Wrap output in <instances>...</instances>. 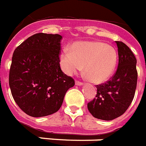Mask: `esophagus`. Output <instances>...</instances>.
Returning a JSON list of instances; mask_svg holds the SVG:
<instances>
[{"label":"esophagus","mask_w":146,"mask_h":146,"mask_svg":"<svg viewBox=\"0 0 146 146\" xmlns=\"http://www.w3.org/2000/svg\"><path fill=\"white\" fill-rule=\"evenodd\" d=\"M75 84H76V85H77V86H81V85H83V84H84V83L81 81H79V80H76Z\"/></svg>","instance_id":"1"}]
</instances>
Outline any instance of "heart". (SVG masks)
<instances>
[{
	"instance_id": "b5f03b06",
	"label": "heart",
	"mask_w": 146,
	"mask_h": 146,
	"mask_svg": "<svg viewBox=\"0 0 146 146\" xmlns=\"http://www.w3.org/2000/svg\"><path fill=\"white\" fill-rule=\"evenodd\" d=\"M62 70L72 75L84 66V73L94 83H101L111 76L117 62V53L113 46L102 42H77L59 56Z\"/></svg>"
}]
</instances>
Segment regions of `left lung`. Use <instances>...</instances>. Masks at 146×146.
I'll return each instance as SVG.
<instances>
[{"label": "left lung", "mask_w": 146, "mask_h": 146, "mask_svg": "<svg viewBox=\"0 0 146 146\" xmlns=\"http://www.w3.org/2000/svg\"><path fill=\"white\" fill-rule=\"evenodd\" d=\"M115 42L118 53L117 70L106 83L96 85V97L87 104L94 117L105 121L120 117L127 111L135 96L138 80L135 55L124 42Z\"/></svg>", "instance_id": "obj_1"}]
</instances>
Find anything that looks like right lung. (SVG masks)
I'll return each mask as SVG.
<instances>
[{"instance_id": "1", "label": "right lung", "mask_w": 146, "mask_h": 146, "mask_svg": "<svg viewBox=\"0 0 146 146\" xmlns=\"http://www.w3.org/2000/svg\"><path fill=\"white\" fill-rule=\"evenodd\" d=\"M62 38L37 33L14 51L10 89L18 106L29 116L44 117L58 111L66 91L75 84L60 68Z\"/></svg>"}]
</instances>
